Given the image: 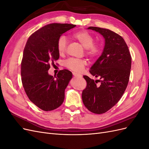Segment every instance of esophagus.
<instances>
[{
	"label": "esophagus",
	"mask_w": 149,
	"mask_h": 149,
	"mask_svg": "<svg viewBox=\"0 0 149 149\" xmlns=\"http://www.w3.org/2000/svg\"><path fill=\"white\" fill-rule=\"evenodd\" d=\"M73 76H80V75H79V74L76 73H74V72H73Z\"/></svg>",
	"instance_id": "obj_1"
}]
</instances>
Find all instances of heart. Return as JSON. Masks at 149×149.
Here are the masks:
<instances>
[{"label": "heart", "mask_w": 149, "mask_h": 149, "mask_svg": "<svg viewBox=\"0 0 149 149\" xmlns=\"http://www.w3.org/2000/svg\"><path fill=\"white\" fill-rule=\"evenodd\" d=\"M72 37L81 44V45L86 48V53L90 57H96L101 52L102 47L100 44L94 43L93 36L87 31L81 30L72 34ZM67 40L65 36H61L57 42V49L60 55L65 52L66 48ZM65 66L76 73L82 71L86 65V61L83 60L76 59L71 58L66 60L64 63Z\"/></svg>", "instance_id": "obj_1"}]
</instances>
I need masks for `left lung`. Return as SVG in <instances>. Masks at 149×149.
<instances>
[{
  "label": "left lung",
  "instance_id": "obj_1",
  "mask_svg": "<svg viewBox=\"0 0 149 149\" xmlns=\"http://www.w3.org/2000/svg\"><path fill=\"white\" fill-rule=\"evenodd\" d=\"M105 39L101 55L90 69L100 79L83 76L87 86L82 93L85 107L94 114H103L115 106L123 96L129 83L131 56L124 38L109 29L89 26ZM100 82V84H98Z\"/></svg>",
  "mask_w": 149,
  "mask_h": 149
}]
</instances>
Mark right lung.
I'll list each match as a JSON object with an SVG mask.
<instances>
[{"instance_id": "1", "label": "right lung", "mask_w": 149, "mask_h": 149, "mask_svg": "<svg viewBox=\"0 0 149 149\" xmlns=\"http://www.w3.org/2000/svg\"><path fill=\"white\" fill-rule=\"evenodd\" d=\"M69 24H51L31 34L24 48L21 63L22 82L29 100L45 111L60 107L64 101L65 90L72 78L68 70L56 76L48 73L51 63L58 60L57 42L63 33L75 27Z\"/></svg>"}]
</instances>
